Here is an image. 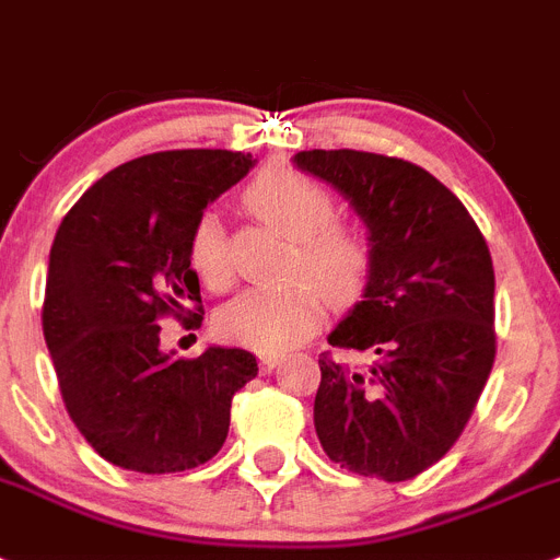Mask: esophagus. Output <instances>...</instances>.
Listing matches in <instances>:
<instances>
[{
    "label": "esophagus",
    "instance_id": "obj_1",
    "mask_svg": "<svg viewBox=\"0 0 560 560\" xmlns=\"http://www.w3.org/2000/svg\"><path fill=\"white\" fill-rule=\"evenodd\" d=\"M279 363H281V354H276V352H265V354H261V358H259V369H261V372H265V374L273 372V369L279 366Z\"/></svg>",
    "mask_w": 560,
    "mask_h": 560
}]
</instances>
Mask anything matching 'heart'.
<instances>
[{"label":"heart","instance_id":"1","mask_svg":"<svg viewBox=\"0 0 560 560\" xmlns=\"http://www.w3.org/2000/svg\"><path fill=\"white\" fill-rule=\"evenodd\" d=\"M245 202L265 225L295 242L290 279L299 284L245 290L220 310L217 327L228 340L259 352H284L318 327L324 299L332 307H352L363 299L374 273V250L363 233L335 225L332 194L304 174H261L245 191ZM188 259L206 287H231V247L213 213L194 225Z\"/></svg>","mask_w":560,"mask_h":560}]
</instances>
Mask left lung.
Here are the masks:
<instances>
[{
	"mask_svg": "<svg viewBox=\"0 0 560 560\" xmlns=\"http://www.w3.org/2000/svg\"><path fill=\"white\" fill-rule=\"evenodd\" d=\"M301 172L349 199L374 250L363 301L318 358L315 434L340 468L406 482L448 454L495 358L493 259L468 208L434 174L386 154L313 149Z\"/></svg>",
	"mask_w": 560,
	"mask_h": 560,
	"instance_id": "8db88e82",
	"label": "left lung"
}]
</instances>
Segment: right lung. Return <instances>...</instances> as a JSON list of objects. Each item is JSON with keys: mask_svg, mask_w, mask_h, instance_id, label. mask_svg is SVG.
<instances>
[{"mask_svg": "<svg viewBox=\"0 0 560 560\" xmlns=\"http://www.w3.org/2000/svg\"><path fill=\"white\" fill-rule=\"evenodd\" d=\"M228 149L154 152L112 168L70 208L50 250L45 327L67 415L106 462L179 474L211 459L233 395L259 374L245 349H160V320H202L188 240L208 202L253 168Z\"/></svg>", "mask_w": 560, "mask_h": 560, "instance_id": "right-lung-1", "label": "right lung"}]
</instances>
